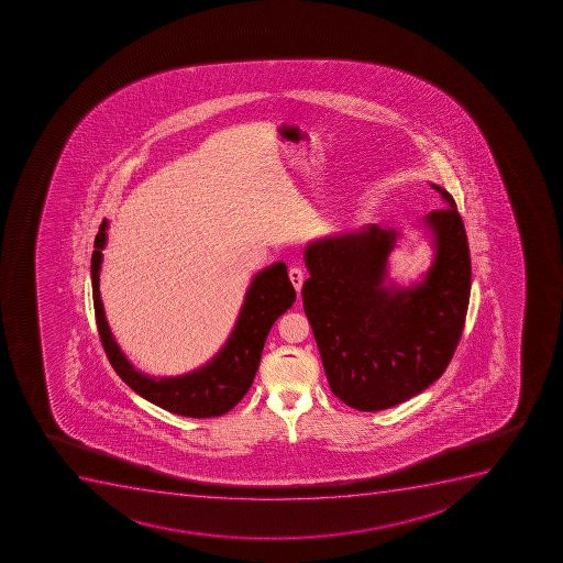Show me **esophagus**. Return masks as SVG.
Returning <instances> with one entry per match:
<instances>
[{
    "instance_id": "1",
    "label": "esophagus",
    "mask_w": 563,
    "mask_h": 563,
    "mask_svg": "<svg viewBox=\"0 0 563 563\" xmlns=\"http://www.w3.org/2000/svg\"><path fill=\"white\" fill-rule=\"evenodd\" d=\"M288 275H290L291 285H294V288H296L297 291H301L302 283H305V272H302L301 267H290Z\"/></svg>"
}]
</instances>
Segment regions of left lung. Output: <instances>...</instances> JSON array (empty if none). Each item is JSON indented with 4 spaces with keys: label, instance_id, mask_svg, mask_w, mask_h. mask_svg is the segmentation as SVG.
Instances as JSON below:
<instances>
[{
    "label": "left lung",
    "instance_id": "1",
    "mask_svg": "<svg viewBox=\"0 0 563 563\" xmlns=\"http://www.w3.org/2000/svg\"><path fill=\"white\" fill-rule=\"evenodd\" d=\"M444 209L422 218L433 264L417 285L387 277L400 231L368 223L305 247L310 278L302 307L312 324L330 389L357 411L409 400L444 374L461 340L472 262L453 196L431 184Z\"/></svg>",
    "mask_w": 563,
    "mask_h": 563
}]
</instances>
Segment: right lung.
<instances>
[{"label":"right lung","mask_w":563,"mask_h":563,"mask_svg":"<svg viewBox=\"0 0 563 563\" xmlns=\"http://www.w3.org/2000/svg\"><path fill=\"white\" fill-rule=\"evenodd\" d=\"M108 220H102L91 255V286L96 307L97 329L108 360L130 389L165 411L190 418L220 417L231 411L255 379L262 349L273 323L296 302L285 262L256 273L245 291L244 305L225 345L203 367L170 378H154L129 362L107 321L99 291L102 250L107 245Z\"/></svg>","instance_id":"1"}]
</instances>
